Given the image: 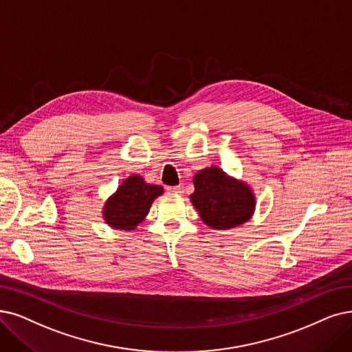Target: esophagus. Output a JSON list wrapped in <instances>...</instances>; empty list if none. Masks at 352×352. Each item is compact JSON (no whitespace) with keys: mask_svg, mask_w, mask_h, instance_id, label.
Here are the masks:
<instances>
[{"mask_svg":"<svg viewBox=\"0 0 352 352\" xmlns=\"http://www.w3.org/2000/svg\"><path fill=\"white\" fill-rule=\"evenodd\" d=\"M166 192L168 195H182V193H184V190H182L180 186H167Z\"/></svg>","mask_w":352,"mask_h":352,"instance_id":"esophagus-1","label":"esophagus"}]
</instances>
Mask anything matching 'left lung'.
<instances>
[{
  "instance_id": "left-lung-1",
  "label": "left lung",
  "mask_w": 352,
  "mask_h": 352,
  "mask_svg": "<svg viewBox=\"0 0 352 352\" xmlns=\"http://www.w3.org/2000/svg\"><path fill=\"white\" fill-rule=\"evenodd\" d=\"M193 186L190 202L209 228L231 230L254 215L257 201L252 188L217 166L196 173Z\"/></svg>"
}]
</instances>
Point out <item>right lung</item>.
I'll use <instances>...</instances> for the list:
<instances>
[{
  "label": "right lung",
  "instance_id": "add662e5",
  "mask_svg": "<svg viewBox=\"0 0 352 352\" xmlns=\"http://www.w3.org/2000/svg\"><path fill=\"white\" fill-rule=\"evenodd\" d=\"M163 192V186L147 184L143 176L131 175L105 201L102 218L111 228L133 231L144 221L151 204Z\"/></svg>",
  "mask_w": 352,
  "mask_h": 352
}]
</instances>
